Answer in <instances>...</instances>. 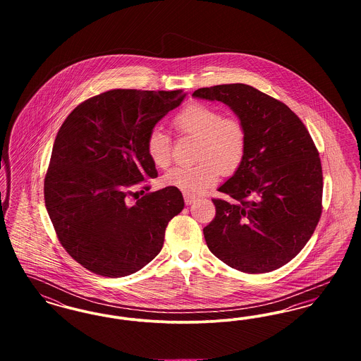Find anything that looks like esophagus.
<instances>
[{"label": "esophagus", "mask_w": 361, "mask_h": 361, "mask_svg": "<svg viewBox=\"0 0 361 361\" xmlns=\"http://www.w3.org/2000/svg\"><path fill=\"white\" fill-rule=\"evenodd\" d=\"M184 200H185V204L190 206L195 200H196V196L193 195H188V193H184Z\"/></svg>", "instance_id": "obj_1"}]
</instances>
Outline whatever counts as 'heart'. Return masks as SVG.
<instances>
[{"mask_svg": "<svg viewBox=\"0 0 361 361\" xmlns=\"http://www.w3.org/2000/svg\"><path fill=\"white\" fill-rule=\"evenodd\" d=\"M173 128L184 137L196 139V165L174 168L164 174L161 184L177 188L188 195H197L214 185L221 172L234 173L242 164L247 134L243 123L202 103H192L183 108L172 121ZM146 153L153 165L165 169L172 159L169 137L159 128H153L146 139Z\"/></svg>", "mask_w": 361, "mask_h": 361, "instance_id": "1", "label": "heart"}]
</instances>
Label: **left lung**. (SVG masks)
Wrapping results in <instances>:
<instances>
[{
    "label": "left lung",
    "mask_w": 361,
    "mask_h": 361,
    "mask_svg": "<svg viewBox=\"0 0 361 361\" xmlns=\"http://www.w3.org/2000/svg\"><path fill=\"white\" fill-rule=\"evenodd\" d=\"M193 97L221 102L247 134L240 168L212 199L203 228L214 256L245 274L272 272L295 257L322 214V166L307 128L281 102L245 84L200 87Z\"/></svg>",
    "instance_id": "8db88e82"
}]
</instances>
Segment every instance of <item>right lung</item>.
I'll list each match as a JSON object with an SVG mask.
<instances>
[{"label": "right lung", "instance_id": "add662e5", "mask_svg": "<svg viewBox=\"0 0 361 361\" xmlns=\"http://www.w3.org/2000/svg\"><path fill=\"white\" fill-rule=\"evenodd\" d=\"M184 97L183 90L114 89L75 106L61 126L44 203L58 240L87 271L131 275L161 252L166 226L184 208L181 192L166 187L134 206L126 197L157 177L146 139Z\"/></svg>", "mask_w": 361, "mask_h": 361}]
</instances>
